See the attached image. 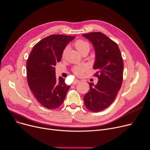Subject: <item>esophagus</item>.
Instances as JSON below:
<instances>
[{"label": "esophagus", "instance_id": "obj_1", "mask_svg": "<svg viewBox=\"0 0 150 150\" xmlns=\"http://www.w3.org/2000/svg\"><path fill=\"white\" fill-rule=\"evenodd\" d=\"M79 82V80H78V79H75V80L73 82V84H76Z\"/></svg>", "mask_w": 150, "mask_h": 150}]
</instances>
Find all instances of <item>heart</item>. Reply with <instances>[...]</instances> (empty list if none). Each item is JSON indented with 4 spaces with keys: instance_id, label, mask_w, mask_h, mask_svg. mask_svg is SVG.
Returning a JSON list of instances; mask_svg holds the SVG:
<instances>
[{
    "instance_id": "obj_1",
    "label": "heart",
    "mask_w": 150,
    "mask_h": 150,
    "mask_svg": "<svg viewBox=\"0 0 150 150\" xmlns=\"http://www.w3.org/2000/svg\"><path fill=\"white\" fill-rule=\"evenodd\" d=\"M74 46L75 47V48L78 50V51L80 52L82 55L87 53L88 54V52L90 51L91 48V44L89 43V42H88L87 41L83 39H78L77 40H76L74 43ZM68 49V47L66 46L63 51L62 53V57H64ZM87 67L86 66H84V65H80V66H75L72 68V71L74 72V74H75L77 76H81L83 74V73L86 71Z\"/></svg>"
}]
</instances>
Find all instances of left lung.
Masks as SVG:
<instances>
[{"label": "left lung", "instance_id": "1", "mask_svg": "<svg viewBox=\"0 0 150 150\" xmlns=\"http://www.w3.org/2000/svg\"><path fill=\"white\" fill-rule=\"evenodd\" d=\"M91 41L96 54L93 69L98 83H89L90 89L84 97L86 107L90 111L99 112L110 105L121 87L124 63L120 50L116 42L99 32L84 34Z\"/></svg>", "mask_w": 150, "mask_h": 150}]
</instances>
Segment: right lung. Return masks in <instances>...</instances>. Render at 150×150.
<instances>
[{
	"label": "right lung",
	"instance_id": "obj_1",
	"mask_svg": "<svg viewBox=\"0 0 150 150\" xmlns=\"http://www.w3.org/2000/svg\"><path fill=\"white\" fill-rule=\"evenodd\" d=\"M75 36L54 34L47 36L33 47L26 62L29 87L43 107L55 109L60 106L70 88L64 79L55 76L56 64L61 61L67 44Z\"/></svg>",
	"mask_w": 150,
	"mask_h": 150
}]
</instances>
